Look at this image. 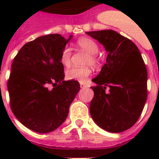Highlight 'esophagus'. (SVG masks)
I'll return each mask as SVG.
<instances>
[{"label":"esophagus","instance_id":"1","mask_svg":"<svg viewBox=\"0 0 159 159\" xmlns=\"http://www.w3.org/2000/svg\"><path fill=\"white\" fill-rule=\"evenodd\" d=\"M86 87H87L86 83H84V82H80V87L81 88H85Z\"/></svg>","mask_w":159,"mask_h":159}]
</instances>
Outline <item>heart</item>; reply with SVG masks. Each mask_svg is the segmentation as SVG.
<instances>
[{"mask_svg": "<svg viewBox=\"0 0 159 159\" xmlns=\"http://www.w3.org/2000/svg\"><path fill=\"white\" fill-rule=\"evenodd\" d=\"M76 46L88 53L89 57H87V64L97 66L99 63V57L97 53L99 51V46L96 41L90 38L82 37L77 39ZM72 52L68 47H64L60 53V62L64 66H68L71 62ZM92 74V70L90 67H72L66 71V77L69 80H76L80 82H85Z\"/></svg>", "mask_w": 159, "mask_h": 159, "instance_id": "heart-1", "label": "heart"}]
</instances>
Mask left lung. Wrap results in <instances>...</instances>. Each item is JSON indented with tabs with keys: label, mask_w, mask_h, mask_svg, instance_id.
I'll list each match as a JSON object with an SVG mask.
<instances>
[{
	"label": "left lung",
	"mask_w": 159,
	"mask_h": 159,
	"mask_svg": "<svg viewBox=\"0 0 159 159\" xmlns=\"http://www.w3.org/2000/svg\"><path fill=\"white\" fill-rule=\"evenodd\" d=\"M108 52L106 64L92 82L90 104L93 120L103 129L120 133L136 123L143 111L148 91V72L137 46L111 30L87 32ZM110 88L106 92V87Z\"/></svg>",
	"instance_id": "obj_1"
}]
</instances>
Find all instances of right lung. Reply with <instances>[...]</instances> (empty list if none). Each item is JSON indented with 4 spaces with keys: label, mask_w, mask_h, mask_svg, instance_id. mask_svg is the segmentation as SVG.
Masks as SVG:
<instances>
[{
    "label": "right lung",
    "mask_w": 159,
    "mask_h": 159,
    "mask_svg": "<svg viewBox=\"0 0 159 159\" xmlns=\"http://www.w3.org/2000/svg\"><path fill=\"white\" fill-rule=\"evenodd\" d=\"M72 37L40 36L26 43L14 58L7 82L11 108L31 130L48 133L59 127L79 92V82L63 81L64 67L60 62L61 51Z\"/></svg>",
    "instance_id": "1"
}]
</instances>
